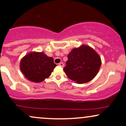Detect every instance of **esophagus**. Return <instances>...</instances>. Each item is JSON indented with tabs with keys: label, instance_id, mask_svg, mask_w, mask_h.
I'll return each instance as SVG.
<instances>
[{
	"label": "esophagus",
	"instance_id": "1",
	"mask_svg": "<svg viewBox=\"0 0 126 126\" xmlns=\"http://www.w3.org/2000/svg\"><path fill=\"white\" fill-rule=\"evenodd\" d=\"M59 65L60 66H61V67H63V66H64V64H63V63H59Z\"/></svg>",
	"mask_w": 126,
	"mask_h": 126
}]
</instances>
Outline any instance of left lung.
Masks as SVG:
<instances>
[{"mask_svg":"<svg viewBox=\"0 0 126 126\" xmlns=\"http://www.w3.org/2000/svg\"><path fill=\"white\" fill-rule=\"evenodd\" d=\"M67 57L63 70L69 79L78 83L90 81L96 76L101 67L99 56L93 48L86 45L73 48Z\"/></svg>","mask_w":126,"mask_h":126,"instance_id":"8db88e82","label":"left lung"}]
</instances>
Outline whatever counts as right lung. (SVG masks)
Wrapping results in <instances>:
<instances>
[{"label":"right lung","mask_w":126,"mask_h":126,"mask_svg":"<svg viewBox=\"0 0 126 126\" xmlns=\"http://www.w3.org/2000/svg\"><path fill=\"white\" fill-rule=\"evenodd\" d=\"M56 66L53 57L42 52L28 53L20 63V69L25 77L34 82H41L48 78Z\"/></svg>","instance_id":"right-lung-1"}]
</instances>
